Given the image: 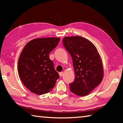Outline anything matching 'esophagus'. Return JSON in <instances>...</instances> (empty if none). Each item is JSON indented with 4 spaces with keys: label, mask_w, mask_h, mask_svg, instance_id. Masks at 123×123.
<instances>
[{
    "label": "esophagus",
    "mask_w": 123,
    "mask_h": 123,
    "mask_svg": "<svg viewBox=\"0 0 123 123\" xmlns=\"http://www.w3.org/2000/svg\"><path fill=\"white\" fill-rule=\"evenodd\" d=\"M63 75V72H60L59 73V75L60 76H62Z\"/></svg>",
    "instance_id": "esophagus-1"
}]
</instances>
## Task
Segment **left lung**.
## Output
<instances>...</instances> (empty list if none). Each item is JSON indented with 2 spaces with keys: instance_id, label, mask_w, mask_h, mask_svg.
<instances>
[{
  "instance_id": "1",
  "label": "left lung",
  "mask_w": 123,
  "mask_h": 123,
  "mask_svg": "<svg viewBox=\"0 0 123 123\" xmlns=\"http://www.w3.org/2000/svg\"><path fill=\"white\" fill-rule=\"evenodd\" d=\"M63 43L71 55L75 71L74 81L70 90L79 96H85L101 82L104 68L100 55L90 41L84 37H64Z\"/></svg>"
}]
</instances>
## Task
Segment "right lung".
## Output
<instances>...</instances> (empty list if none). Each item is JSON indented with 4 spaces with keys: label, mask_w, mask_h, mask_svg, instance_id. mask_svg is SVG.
I'll return each mask as SVG.
<instances>
[{
    "label": "right lung",
    "mask_w": 123,
    "mask_h": 123,
    "mask_svg": "<svg viewBox=\"0 0 123 123\" xmlns=\"http://www.w3.org/2000/svg\"><path fill=\"white\" fill-rule=\"evenodd\" d=\"M60 39L56 37L34 39L22 50L18 61V72L23 84L35 94L49 92L59 78L49 55Z\"/></svg>",
    "instance_id": "1"
}]
</instances>
